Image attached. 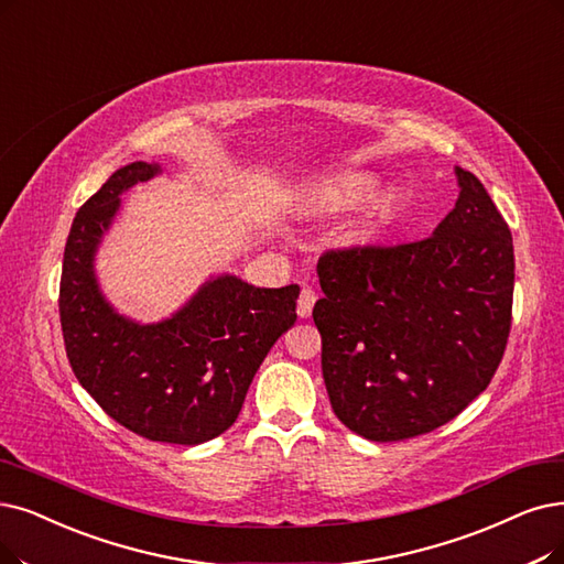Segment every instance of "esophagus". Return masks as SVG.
I'll return each instance as SVG.
<instances>
[{
  "label": "esophagus",
  "instance_id": "obj_1",
  "mask_svg": "<svg viewBox=\"0 0 564 564\" xmlns=\"http://www.w3.org/2000/svg\"><path fill=\"white\" fill-rule=\"evenodd\" d=\"M314 303H317V294H314V291H312L310 286H305V289L301 291L299 305H296V310H299V317H303V319H305V317H310Z\"/></svg>",
  "mask_w": 564,
  "mask_h": 564
}]
</instances>
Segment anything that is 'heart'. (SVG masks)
Here are the masks:
<instances>
[{"label":"heart","instance_id":"obj_1","mask_svg":"<svg viewBox=\"0 0 564 564\" xmlns=\"http://www.w3.org/2000/svg\"><path fill=\"white\" fill-rule=\"evenodd\" d=\"M379 180L368 173H349L340 177H330L322 180L312 187L310 200L317 210L326 213H349L356 210L366 204L370 197V229H375L377 224L384 221L391 215V196L389 194H377Z\"/></svg>","mask_w":564,"mask_h":564}]
</instances>
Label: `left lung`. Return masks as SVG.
<instances>
[{
    "instance_id": "left-lung-1",
    "label": "left lung",
    "mask_w": 564,
    "mask_h": 564,
    "mask_svg": "<svg viewBox=\"0 0 564 564\" xmlns=\"http://www.w3.org/2000/svg\"><path fill=\"white\" fill-rule=\"evenodd\" d=\"M458 198L425 240L326 252L322 333L330 408L372 442L431 433L498 370L513 296V242L477 175L454 166Z\"/></svg>"
}]
</instances>
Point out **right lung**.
Masks as SVG:
<instances>
[{"label":"right lung","mask_w":564,"mask_h":564,"mask_svg":"<svg viewBox=\"0 0 564 564\" xmlns=\"http://www.w3.org/2000/svg\"><path fill=\"white\" fill-rule=\"evenodd\" d=\"M160 173V162H131L76 213L64 247L59 319L80 387L110 419L152 442L194 446L234 425L265 354L296 322L301 289L219 273L160 322L122 314L99 284L97 254L122 194Z\"/></svg>","instance_id":"add662e5"}]
</instances>
